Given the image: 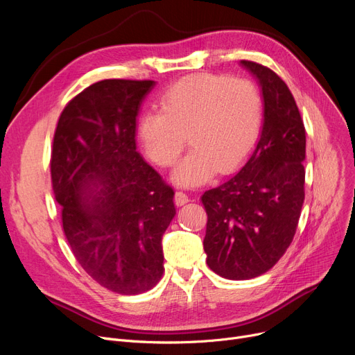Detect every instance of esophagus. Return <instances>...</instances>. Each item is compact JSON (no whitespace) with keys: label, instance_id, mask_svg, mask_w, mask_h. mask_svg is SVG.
Instances as JSON below:
<instances>
[{"label":"esophagus","instance_id":"esophagus-1","mask_svg":"<svg viewBox=\"0 0 355 355\" xmlns=\"http://www.w3.org/2000/svg\"><path fill=\"white\" fill-rule=\"evenodd\" d=\"M174 201H175L177 206H184V204H187L190 201V198H189L187 194L182 193V191H175Z\"/></svg>","mask_w":355,"mask_h":355}]
</instances>
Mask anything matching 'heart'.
Segmentation results:
<instances>
[{"label":"heart","instance_id":"b5f03b06","mask_svg":"<svg viewBox=\"0 0 355 355\" xmlns=\"http://www.w3.org/2000/svg\"><path fill=\"white\" fill-rule=\"evenodd\" d=\"M159 110L142 112L137 132L145 155L159 166L175 162L185 144L193 146L174 171L184 187L209 181L216 168L227 173L250 151L262 125L263 102L249 79L200 73L168 87Z\"/></svg>","mask_w":355,"mask_h":355}]
</instances>
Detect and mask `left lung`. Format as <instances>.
Instances as JSON below:
<instances>
[{"label": "left lung", "mask_w": 355, "mask_h": 355, "mask_svg": "<svg viewBox=\"0 0 355 355\" xmlns=\"http://www.w3.org/2000/svg\"><path fill=\"white\" fill-rule=\"evenodd\" d=\"M262 87L263 126L241 170L201 197L204 252L217 275L245 281L268 272L292 243L305 198V126L286 83L241 60Z\"/></svg>", "instance_id": "1"}]
</instances>
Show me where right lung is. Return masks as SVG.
Masks as SVG:
<instances>
[{"mask_svg":"<svg viewBox=\"0 0 355 355\" xmlns=\"http://www.w3.org/2000/svg\"><path fill=\"white\" fill-rule=\"evenodd\" d=\"M154 86L90 85L66 105L53 138L51 184L70 249L92 279L121 295L159 282L161 240L175 216L174 190L137 151V116Z\"/></svg>","mask_w":355,"mask_h":355,"instance_id":"add662e5","label":"right lung"}]
</instances>
